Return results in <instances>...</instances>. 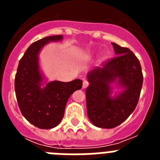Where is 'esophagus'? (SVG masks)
<instances>
[{"label":"esophagus","instance_id":"1","mask_svg":"<svg viewBox=\"0 0 160 160\" xmlns=\"http://www.w3.org/2000/svg\"><path fill=\"white\" fill-rule=\"evenodd\" d=\"M88 85H89V82L87 81V79H84V80H83V83H82V88L83 89L87 88V87H88Z\"/></svg>","mask_w":160,"mask_h":160}]
</instances>
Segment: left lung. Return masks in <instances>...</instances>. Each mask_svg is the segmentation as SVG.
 <instances>
[{"label":"left lung","mask_w":160,"mask_h":160,"mask_svg":"<svg viewBox=\"0 0 160 160\" xmlns=\"http://www.w3.org/2000/svg\"><path fill=\"white\" fill-rule=\"evenodd\" d=\"M111 44L116 56L89 73L90 85L86 90L89 119L98 128L108 129L120 125L135 111L143 82L140 62L133 52ZM117 78L125 90L112 98L110 83Z\"/></svg>","instance_id":"obj_1"}]
</instances>
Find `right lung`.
Listing matches in <instances>:
<instances>
[{"mask_svg": "<svg viewBox=\"0 0 160 160\" xmlns=\"http://www.w3.org/2000/svg\"><path fill=\"white\" fill-rule=\"evenodd\" d=\"M62 39V35L46 37L29 46L21 58L15 75V93L20 111L30 123L40 129H51L64 116L69 98L82 87L81 79L69 82L53 81L42 88L38 53L46 43Z\"/></svg>", "mask_w": 160, "mask_h": 160, "instance_id": "add662e5", "label": "right lung"}]
</instances>
